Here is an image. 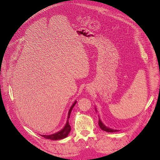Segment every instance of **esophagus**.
I'll return each mask as SVG.
<instances>
[{"instance_id": "1", "label": "esophagus", "mask_w": 160, "mask_h": 160, "mask_svg": "<svg viewBox=\"0 0 160 160\" xmlns=\"http://www.w3.org/2000/svg\"><path fill=\"white\" fill-rule=\"evenodd\" d=\"M87 90H88V91H89V89H87Z\"/></svg>"}]
</instances>
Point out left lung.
I'll return each mask as SVG.
<instances>
[{
  "label": "left lung",
  "mask_w": 160,
  "mask_h": 160,
  "mask_svg": "<svg viewBox=\"0 0 160 160\" xmlns=\"http://www.w3.org/2000/svg\"><path fill=\"white\" fill-rule=\"evenodd\" d=\"M95 109H96V111L97 112V109L96 108H95ZM98 125L100 127V128H101L102 130H103V131H105V132H117L119 131V130H115V129H113V128H111L109 127H108L107 126H105L104 124L102 122V120L100 119V118L99 117V121H98Z\"/></svg>",
  "instance_id": "1"
}]
</instances>
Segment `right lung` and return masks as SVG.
I'll use <instances>...</instances> for the list:
<instances>
[{
	"mask_svg": "<svg viewBox=\"0 0 160 160\" xmlns=\"http://www.w3.org/2000/svg\"><path fill=\"white\" fill-rule=\"evenodd\" d=\"M77 101H75L74 102V103L71 106L69 111H68V117H67V121L66 125H64V127L61 130V131H58L57 132H55L54 134H49V135H41L43 137H44L45 138L47 139H49V140H61L63 138H65L66 137H68V134L70 132V126L69 125V122H68V119L70 118V115L71 113V111H72L74 106L76 105Z\"/></svg>",
	"mask_w": 160,
	"mask_h": 160,
	"instance_id": "right-lung-1",
	"label": "right lung"
}]
</instances>
